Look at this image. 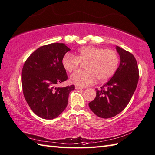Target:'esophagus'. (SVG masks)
<instances>
[{
    "mask_svg": "<svg viewBox=\"0 0 155 155\" xmlns=\"http://www.w3.org/2000/svg\"><path fill=\"white\" fill-rule=\"evenodd\" d=\"M75 89L76 90H82V88L81 87V86H75Z\"/></svg>",
    "mask_w": 155,
    "mask_h": 155,
    "instance_id": "obj_1",
    "label": "esophagus"
}]
</instances>
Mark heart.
<instances>
[{"label": "heart", "instance_id": "b5f03b06", "mask_svg": "<svg viewBox=\"0 0 155 155\" xmlns=\"http://www.w3.org/2000/svg\"><path fill=\"white\" fill-rule=\"evenodd\" d=\"M86 62V71H77L70 78L72 83L81 87L92 84L96 78L99 82L108 80L117 70L119 59L113 50L87 46L79 49L76 56L66 53L61 61L63 68L69 73L77 70L80 62Z\"/></svg>", "mask_w": 155, "mask_h": 155}]
</instances>
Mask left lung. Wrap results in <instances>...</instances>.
<instances>
[{
	"label": "left lung",
	"mask_w": 155,
	"mask_h": 155,
	"mask_svg": "<svg viewBox=\"0 0 155 155\" xmlns=\"http://www.w3.org/2000/svg\"><path fill=\"white\" fill-rule=\"evenodd\" d=\"M120 63L110 80L96 89V96L88 104L97 116L107 119L116 116L123 111L130 101L139 81V69L135 57L116 46Z\"/></svg>",
	"instance_id": "obj_1"
}]
</instances>
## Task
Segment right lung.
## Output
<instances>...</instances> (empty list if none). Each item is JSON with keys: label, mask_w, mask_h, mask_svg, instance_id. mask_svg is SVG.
I'll return each instance as SVG.
<instances>
[{"label": "right lung", "mask_w": 155, "mask_h": 155, "mask_svg": "<svg viewBox=\"0 0 155 155\" xmlns=\"http://www.w3.org/2000/svg\"><path fill=\"white\" fill-rule=\"evenodd\" d=\"M70 49L64 44L41 46L32 53L21 72L24 98L34 113L45 120L58 117L66 108L74 86L56 87L67 79L61 61Z\"/></svg>", "instance_id": "1"}]
</instances>
